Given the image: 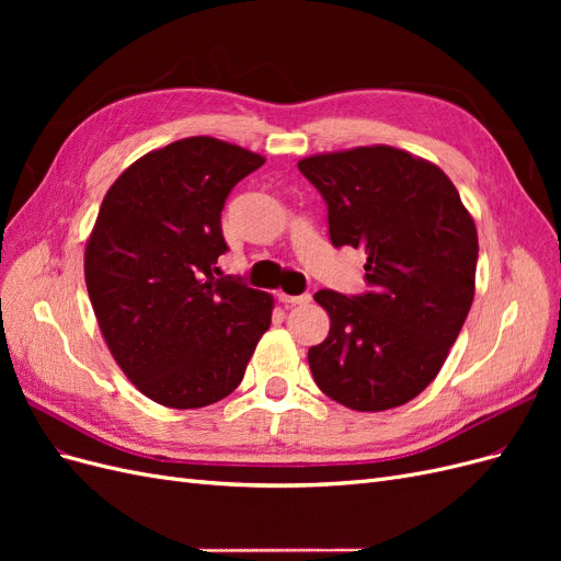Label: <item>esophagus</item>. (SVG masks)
<instances>
[{
  "label": "esophagus",
  "mask_w": 561,
  "mask_h": 561,
  "mask_svg": "<svg viewBox=\"0 0 561 561\" xmlns=\"http://www.w3.org/2000/svg\"><path fill=\"white\" fill-rule=\"evenodd\" d=\"M278 297H280L283 304H293V307H295V304H309L311 301L309 293H304V295H285V293H280Z\"/></svg>",
  "instance_id": "obj_1"
}]
</instances>
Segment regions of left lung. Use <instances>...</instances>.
Returning <instances> with one entry per match:
<instances>
[{
  "label": "left lung",
  "instance_id": "obj_1",
  "mask_svg": "<svg viewBox=\"0 0 561 561\" xmlns=\"http://www.w3.org/2000/svg\"><path fill=\"white\" fill-rule=\"evenodd\" d=\"M328 203L332 245L363 248L371 290H320L325 342L309 348L318 388L355 412L414 400L461 332L474 297L478 229L454 182L410 151L371 145L301 159Z\"/></svg>",
  "mask_w": 561,
  "mask_h": 561
}]
</instances>
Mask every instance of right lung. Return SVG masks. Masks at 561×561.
<instances>
[{
	"label": "right lung",
	"instance_id": "obj_1",
	"mask_svg": "<svg viewBox=\"0 0 561 561\" xmlns=\"http://www.w3.org/2000/svg\"><path fill=\"white\" fill-rule=\"evenodd\" d=\"M262 154L208 135L149 151L116 178L83 252L100 332L142 396L198 410L241 383L274 297L215 278L225 201Z\"/></svg>",
	"mask_w": 561,
	"mask_h": 561
}]
</instances>
